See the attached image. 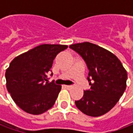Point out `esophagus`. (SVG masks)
Returning <instances> with one entry per match:
<instances>
[{
  "instance_id": "obj_1",
  "label": "esophagus",
  "mask_w": 133,
  "mask_h": 133,
  "mask_svg": "<svg viewBox=\"0 0 133 133\" xmlns=\"http://www.w3.org/2000/svg\"><path fill=\"white\" fill-rule=\"evenodd\" d=\"M64 88H66V89H69L72 87H71V86H69V85H64Z\"/></svg>"
}]
</instances>
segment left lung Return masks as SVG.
I'll use <instances>...</instances> for the list:
<instances>
[{
    "label": "left lung",
    "mask_w": 133,
    "mask_h": 133,
    "mask_svg": "<svg viewBox=\"0 0 133 133\" xmlns=\"http://www.w3.org/2000/svg\"><path fill=\"white\" fill-rule=\"evenodd\" d=\"M69 47L79 54L89 69L90 89L84 91L81 99L75 101L78 109L92 117L109 112L124 94L127 72L119 59L111 52L89 42L72 44Z\"/></svg>",
    "instance_id": "left-lung-1"
}]
</instances>
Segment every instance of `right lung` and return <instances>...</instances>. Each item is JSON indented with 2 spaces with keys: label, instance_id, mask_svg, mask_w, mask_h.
I'll return each mask as SVG.
<instances>
[{
  "label": "right lung",
  "instance_id": "right-lung-1",
  "mask_svg": "<svg viewBox=\"0 0 133 133\" xmlns=\"http://www.w3.org/2000/svg\"><path fill=\"white\" fill-rule=\"evenodd\" d=\"M68 46L42 44L15 57L6 70V88L18 107L32 115L52 107L61 86L49 82L54 59ZM52 75V73L51 74Z\"/></svg>",
  "mask_w": 133,
  "mask_h": 133
}]
</instances>
